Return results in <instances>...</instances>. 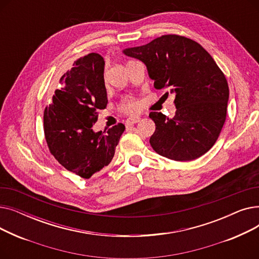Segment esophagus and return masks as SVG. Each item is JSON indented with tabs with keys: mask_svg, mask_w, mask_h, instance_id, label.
Here are the masks:
<instances>
[{
	"mask_svg": "<svg viewBox=\"0 0 259 259\" xmlns=\"http://www.w3.org/2000/svg\"><path fill=\"white\" fill-rule=\"evenodd\" d=\"M140 117L139 116H133V117H129V118H127V120H126V122H125V125H126V127H130V126H133L134 124H137V122H139L140 121Z\"/></svg>",
	"mask_w": 259,
	"mask_h": 259,
	"instance_id": "esophagus-1",
	"label": "esophagus"
}]
</instances>
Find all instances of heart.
<instances>
[{"mask_svg":"<svg viewBox=\"0 0 259 259\" xmlns=\"http://www.w3.org/2000/svg\"><path fill=\"white\" fill-rule=\"evenodd\" d=\"M141 108V104L133 98H127L124 101H121L119 104V110L127 114H134L137 113Z\"/></svg>","mask_w":259,"mask_h":259,"instance_id":"1","label":"heart"}]
</instances>
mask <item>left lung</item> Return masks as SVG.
<instances>
[{
  "label": "left lung",
  "mask_w": 259,
  "mask_h": 259,
  "mask_svg": "<svg viewBox=\"0 0 259 259\" xmlns=\"http://www.w3.org/2000/svg\"><path fill=\"white\" fill-rule=\"evenodd\" d=\"M124 53L145 63L156 89L175 93L173 117L149 114L155 122L150 138L153 150L178 161L208 152L224 127L229 100L226 76L208 51L191 38L166 34Z\"/></svg>",
  "instance_id": "obj_1"
}]
</instances>
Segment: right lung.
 Listing matches in <instances>:
<instances>
[{
  "mask_svg": "<svg viewBox=\"0 0 259 259\" xmlns=\"http://www.w3.org/2000/svg\"><path fill=\"white\" fill-rule=\"evenodd\" d=\"M104 59L89 53L62 75L61 89L44 110V134L50 153L68 171L83 179L100 173L112 160L125 131L118 122L104 132H94L99 110L108 104Z\"/></svg>",
  "mask_w": 259,
  "mask_h": 259,
  "instance_id": "1",
  "label": "right lung"
}]
</instances>
